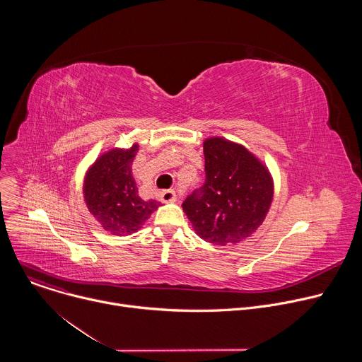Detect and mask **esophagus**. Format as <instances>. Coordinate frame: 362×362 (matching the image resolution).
Here are the masks:
<instances>
[{
	"mask_svg": "<svg viewBox=\"0 0 362 362\" xmlns=\"http://www.w3.org/2000/svg\"><path fill=\"white\" fill-rule=\"evenodd\" d=\"M160 200L163 203H173V202H176V192L172 190V189L160 192Z\"/></svg>",
	"mask_w": 362,
	"mask_h": 362,
	"instance_id": "1",
	"label": "esophagus"
}]
</instances>
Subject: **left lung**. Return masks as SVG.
<instances>
[{
	"label": "left lung",
	"instance_id": "left-lung-1",
	"mask_svg": "<svg viewBox=\"0 0 362 362\" xmlns=\"http://www.w3.org/2000/svg\"><path fill=\"white\" fill-rule=\"evenodd\" d=\"M203 186L182 208L203 240L225 246L247 239L259 228L274 200L269 168L243 144L221 136L203 141Z\"/></svg>",
	"mask_w": 362,
	"mask_h": 362
}]
</instances>
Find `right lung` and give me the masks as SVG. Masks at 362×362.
Returning <instances> with one entry per match:
<instances>
[{
    "label": "right lung",
    "instance_id": "obj_1",
    "mask_svg": "<svg viewBox=\"0 0 362 362\" xmlns=\"http://www.w3.org/2000/svg\"><path fill=\"white\" fill-rule=\"evenodd\" d=\"M140 144L115 147L90 165L83 180V196L88 212L110 235L137 232L154 211L162 206L154 199H141L132 163Z\"/></svg>",
    "mask_w": 362,
    "mask_h": 362
}]
</instances>
